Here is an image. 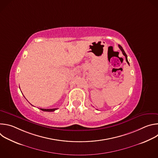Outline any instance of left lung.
Returning <instances> with one entry per match:
<instances>
[{
    "instance_id": "left-lung-1",
    "label": "left lung",
    "mask_w": 158,
    "mask_h": 158,
    "mask_svg": "<svg viewBox=\"0 0 158 158\" xmlns=\"http://www.w3.org/2000/svg\"><path fill=\"white\" fill-rule=\"evenodd\" d=\"M119 46V49L121 50V51H122V52H123V55L125 56V57H126V62H127V64L129 65V62H128V60H127V55H126V52H124V49H123V48L120 46V45H118Z\"/></svg>"
}]
</instances>
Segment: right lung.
Here are the masks:
<instances>
[{
	"mask_svg": "<svg viewBox=\"0 0 158 158\" xmlns=\"http://www.w3.org/2000/svg\"><path fill=\"white\" fill-rule=\"evenodd\" d=\"M57 109V108H54V109H41L40 108V110H42L43 111H47V112H52Z\"/></svg>",
	"mask_w": 158,
	"mask_h": 158,
	"instance_id": "obj_1",
	"label": "right lung"
}]
</instances>
